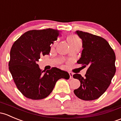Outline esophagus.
<instances>
[{"instance_id": "1", "label": "esophagus", "mask_w": 121, "mask_h": 121, "mask_svg": "<svg viewBox=\"0 0 121 121\" xmlns=\"http://www.w3.org/2000/svg\"><path fill=\"white\" fill-rule=\"evenodd\" d=\"M69 76H70V79H72V78H73V73H72V72H69Z\"/></svg>"}]
</instances>
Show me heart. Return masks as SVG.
I'll list each match as a JSON object with an SVG mask.
<instances>
[{
  "label": "heart",
  "instance_id": "heart-1",
  "mask_svg": "<svg viewBox=\"0 0 121 121\" xmlns=\"http://www.w3.org/2000/svg\"><path fill=\"white\" fill-rule=\"evenodd\" d=\"M68 41L69 43V45H82V41L80 38L76 34L70 35L68 37ZM58 43V40L56 41L53 43V45H55Z\"/></svg>",
  "mask_w": 121,
  "mask_h": 121
}]
</instances>
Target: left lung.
Returning a JSON list of instances; mask_svg holds the SVG:
<instances>
[{"label": "left lung", "mask_w": 121, "mask_h": 121, "mask_svg": "<svg viewBox=\"0 0 121 121\" xmlns=\"http://www.w3.org/2000/svg\"><path fill=\"white\" fill-rule=\"evenodd\" d=\"M76 33L82 39L83 48L78 63L88 66V69L84 77L73 74V78L80 82V86L74 93L83 100H94L104 94L115 75V52L102 37L79 30Z\"/></svg>", "instance_id": "8db88e82"}]
</instances>
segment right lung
<instances>
[{
	"label": "right lung",
	"mask_w": 121,
	"mask_h": 121,
	"mask_svg": "<svg viewBox=\"0 0 121 121\" xmlns=\"http://www.w3.org/2000/svg\"><path fill=\"white\" fill-rule=\"evenodd\" d=\"M59 33L52 28L28 31L12 45L9 69L17 88L26 97L32 99L46 98L58 80L69 79L67 72L55 67L45 72L37 64L41 56L49 54L50 45L56 40Z\"/></svg>",
	"instance_id": "add662e5"
}]
</instances>
